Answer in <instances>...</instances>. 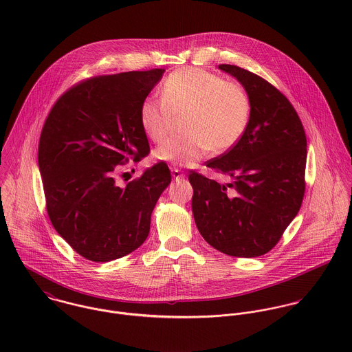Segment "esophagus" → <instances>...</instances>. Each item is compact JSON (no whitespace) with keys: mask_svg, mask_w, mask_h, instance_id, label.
<instances>
[{"mask_svg":"<svg viewBox=\"0 0 352 352\" xmlns=\"http://www.w3.org/2000/svg\"><path fill=\"white\" fill-rule=\"evenodd\" d=\"M170 170H172V177H173V179H183V177H184V173H183L180 169L172 168Z\"/></svg>","mask_w":352,"mask_h":352,"instance_id":"34e87169","label":"esophagus"}]
</instances>
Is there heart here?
<instances>
[{
	"label": "heart",
	"instance_id": "heart-1",
	"mask_svg": "<svg viewBox=\"0 0 352 352\" xmlns=\"http://www.w3.org/2000/svg\"><path fill=\"white\" fill-rule=\"evenodd\" d=\"M187 113L183 137L165 140L154 151L158 161L188 166L204 154L232 149L244 135L251 119V99L234 82L201 69L170 73L161 87V99L141 105V126L154 142L169 131L173 115Z\"/></svg>",
	"mask_w": 352,
	"mask_h": 352
}]
</instances>
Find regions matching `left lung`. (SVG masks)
<instances>
[{
  "instance_id": "left-lung-1",
  "label": "left lung",
  "mask_w": 352,
  "mask_h": 352,
  "mask_svg": "<svg viewBox=\"0 0 352 352\" xmlns=\"http://www.w3.org/2000/svg\"><path fill=\"white\" fill-rule=\"evenodd\" d=\"M251 99V119L241 140L206 166L232 179L219 184L197 172L192 214L201 237L217 251L257 257L271 251L301 208L306 135L301 120L275 87L234 65H219Z\"/></svg>"
}]
</instances>
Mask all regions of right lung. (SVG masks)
<instances>
[{
	"mask_svg": "<svg viewBox=\"0 0 352 352\" xmlns=\"http://www.w3.org/2000/svg\"><path fill=\"white\" fill-rule=\"evenodd\" d=\"M165 70L87 80L55 102L43 126L38 162L51 223L82 257L105 263L140 248L153 208L170 183L165 162L119 187L116 165L149 153L141 105Z\"/></svg>",
	"mask_w": 352,
	"mask_h": 352,
	"instance_id": "add662e5",
	"label": "right lung"
}]
</instances>
